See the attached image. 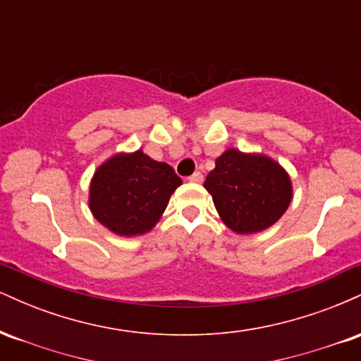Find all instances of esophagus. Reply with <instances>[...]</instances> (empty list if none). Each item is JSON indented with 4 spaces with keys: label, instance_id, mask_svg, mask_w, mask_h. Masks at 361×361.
Wrapping results in <instances>:
<instances>
[{
    "label": "esophagus",
    "instance_id": "esophagus-1",
    "mask_svg": "<svg viewBox=\"0 0 361 361\" xmlns=\"http://www.w3.org/2000/svg\"><path fill=\"white\" fill-rule=\"evenodd\" d=\"M188 181H192V183H202L204 181V175L202 173H193L192 176H188Z\"/></svg>",
    "mask_w": 361,
    "mask_h": 361
}]
</instances>
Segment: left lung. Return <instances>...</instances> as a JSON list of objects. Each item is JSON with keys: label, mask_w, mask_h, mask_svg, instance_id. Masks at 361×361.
Returning <instances> with one entry per match:
<instances>
[{"label": "left lung", "mask_w": 361, "mask_h": 361, "mask_svg": "<svg viewBox=\"0 0 361 361\" xmlns=\"http://www.w3.org/2000/svg\"><path fill=\"white\" fill-rule=\"evenodd\" d=\"M204 186L222 222L238 234L271 227L293 197L288 173L275 159L238 149H227L215 159Z\"/></svg>", "instance_id": "left-lung-1"}]
</instances>
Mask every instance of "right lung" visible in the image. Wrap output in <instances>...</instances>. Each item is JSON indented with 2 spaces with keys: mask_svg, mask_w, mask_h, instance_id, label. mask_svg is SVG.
<instances>
[{
  "mask_svg": "<svg viewBox=\"0 0 361 361\" xmlns=\"http://www.w3.org/2000/svg\"><path fill=\"white\" fill-rule=\"evenodd\" d=\"M181 178L142 149L118 152L100 164L90 183V210L103 227L123 238L149 233Z\"/></svg>",
  "mask_w": 361,
  "mask_h": 361,
  "instance_id": "1",
  "label": "right lung"
}]
</instances>
